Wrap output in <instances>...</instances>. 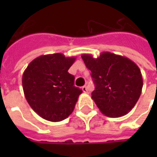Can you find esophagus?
<instances>
[{
	"label": "esophagus",
	"instance_id": "34e87169",
	"mask_svg": "<svg viewBox=\"0 0 157 157\" xmlns=\"http://www.w3.org/2000/svg\"><path fill=\"white\" fill-rule=\"evenodd\" d=\"M82 90H83L84 93H88V88H87V86H84L82 87Z\"/></svg>",
	"mask_w": 157,
	"mask_h": 157
}]
</instances>
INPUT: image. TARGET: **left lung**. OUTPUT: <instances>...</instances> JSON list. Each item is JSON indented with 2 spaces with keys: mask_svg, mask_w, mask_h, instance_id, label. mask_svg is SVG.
I'll return each instance as SVG.
<instances>
[{
  "mask_svg": "<svg viewBox=\"0 0 157 157\" xmlns=\"http://www.w3.org/2000/svg\"><path fill=\"white\" fill-rule=\"evenodd\" d=\"M95 85L92 99L105 116L120 117L134 107L141 95L143 77L135 63L126 57L103 52L94 59L82 54Z\"/></svg>",
  "mask_w": 157,
  "mask_h": 157,
  "instance_id": "8db88e82",
  "label": "left lung"
}]
</instances>
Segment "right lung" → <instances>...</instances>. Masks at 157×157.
Wrapping results in <instances>:
<instances>
[{
  "instance_id": "add662e5",
  "label": "right lung",
  "mask_w": 157,
  "mask_h": 157,
  "mask_svg": "<svg viewBox=\"0 0 157 157\" xmlns=\"http://www.w3.org/2000/svg\"><path fill=\"white\" fill-rule=\"evenodd\" d=\"M76 57L57 53L37 57L23 74V89L28 104L43 119L61 121L71 114L82 90L74 86L68 69Z\"/></svg>"
}]
</instances>
